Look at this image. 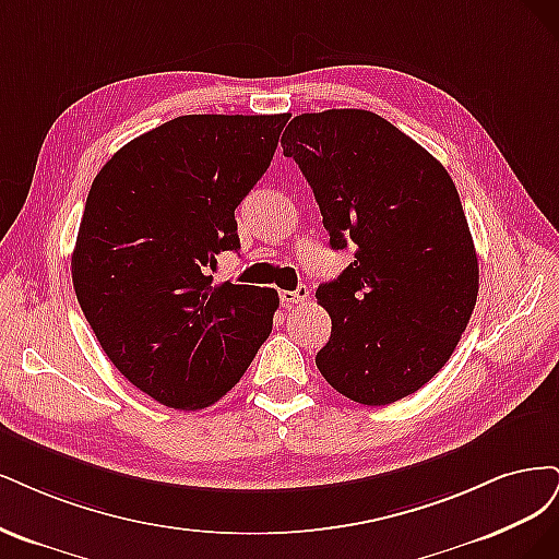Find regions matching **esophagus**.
I'll return each instance as SVG.
<instances>
[{
  "mask_svg": "<svg viewBox=\"0 0 559 559\" xmlns=\"http://www.w3.org/2000/svg\"><path fill=\"white\" fill-rule=\"evenodd\" d=\"M306 299H309V287L306 285H299L297 290H281V304L285 309H293V306L304 304Z\"/></svg>",
  "mask_w": 559,
  "mask_h": 559,
  "instance_id": "1",
  "label": "esophagus"
}]
</instances>
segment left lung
I'll return each mask as SVG.
<instances>
[{"instance_id":"obj_1","label":"left lung","mask_w":559,"mask_h":559,"mask_svg":"<svg viewBox=\"0 0 559 559\" xmlns=\"http://www.w3.org/2000/svg\"><path fill=\"white\" fill-rule=\"evenodd\" d=\"M281 146L316 194L330 246H357L316 293L332 318L316 355L320 373L357 404L408 397L453 355L478 297V258L453 178L362 109L301 114Z\"/></svg>"}]
</instances>
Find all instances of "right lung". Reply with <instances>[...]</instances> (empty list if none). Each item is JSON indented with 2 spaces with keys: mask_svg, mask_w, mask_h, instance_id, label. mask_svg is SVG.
<instances>
[{
  "mask_svg": "<svg viewBox=\"0 0 559 559\" xmlns=\"http://www.w3.org/2000/svg\"><path fill=\"white\" fill-rule=\"evenodd\" d=\"M287 114L181 116L95 176L71 278L99 346L132 385L197 411L239 383L272 334L274 287L221 283L239 250L234 209L272 165Z\"/></svg>",
  "mask_w": 559,
  "mask_h": 559,
  "instance_id": "add662e5",
  "label": "right lung"
}]
</instances>
